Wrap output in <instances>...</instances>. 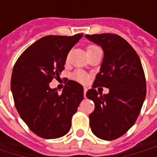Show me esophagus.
Listing matches in <instances>:
<instances>
[{
  "mask_svg": "<svg viewBox=\"0 0 157 157\" xmlns=\"http://www.w3.org/2000/svg\"><path fill=\"white\" fill-rule=\"evenodd\" d=\"M86 91H87V89L84 88V97L86 98Z\"/></svg>",
  "mask_w": 157,
  "mask_h": 157,
  "instance_id": "34e87169",
  "label": "esophagus"
}]
</instances>
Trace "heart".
<instances>
[{"mask_svg": "<svg viewBox=\"0 0 157 157\" xmlns=\"http://www.w3.org/2000/svg\"><path fill=\"white\" fill-rule=\"evenodd\" d=\"M98 48H99L98 46H97V45L90 44L86 47V52H87V53H90V52L97 50V49H98ZM74 78H75L76 81H78V82H85L86 81V75L84 73H82V72L81 71H76L75 72V74H74Z\"/></svg>", "mask_w": 157, "mask_h": 157, "instance_id": "obj_1", "label": "heart"}]
</instances>
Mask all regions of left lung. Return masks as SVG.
Segmentation results:
<instances>
[{"mask_svg":"<svg viewBox=\"0 0 157 157\" xmlns=\"http://www.w3.org/2000/svg\"><path fill=\"white\" fill-rule=\"evenodd\" d=\"M100 45L104 56L100 71L86 98L93 101L94 111L89 115L92 133L104 140L124 135L141 110L146 95L144 70L139 55L120 36L102 33L85 36ZM98 86L109 89L108 94L96 92Z\"/></svg>","mask_w":157,"mask_h":157,"instance_id":"left-lung-1","label":"left lung"}]
</instances>
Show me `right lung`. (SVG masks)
I'll return each instance as SVG.
<instances>
[{"label": "right lung", "mask_w": 157, "mask_h": 157, "mask_svg": "<svg viewBox=\"0 0 157 157\" xmlns=\"http://www.w3.org/2000/svg\"><path fill=\"white\" fill-rule=\"evenodd\" d=\"M82 36L43 37L26 48L14 65L11 89L16 109L29 128L41 138L66 135L83 99V86L78 82L68 81L61 94L48 85L59 77L68 53Z\"/></svg>", "instance_id": "obj_1"}]
</instances>
